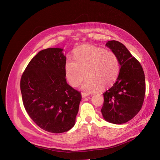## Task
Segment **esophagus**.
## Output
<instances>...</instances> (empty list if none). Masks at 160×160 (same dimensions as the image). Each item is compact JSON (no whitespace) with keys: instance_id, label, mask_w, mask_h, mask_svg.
Here are the masks:
<instances>
[{"instance_id":"34e87169","label":"esophagus","mask_w":160,"mask_h":160,"mask_svg":"<svg viewBox=\"0 0 160 160\" xmlns=\"http://www.w3.org/2000/svg\"><path fill=\"white\" fill-rule=\"evenodd\" d=\"M89 95V94L88 93H82V98H85V97H88Z\"/></svg>"}]
</instances>
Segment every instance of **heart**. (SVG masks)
Masks as SVG:
<instances>
[{
    "label": "heart",
    "mask_w": 160,
    "mask_h": 160,
    "mask_svg": "<svg viewBox=\"0 0 160 160\" xmlns=\"http://www.w3.org/2000/svg\"><path fill=\"white\" fill-rule=\"evenodd\" d=\"M74 61L68 58L65 72L70 84L77 87L85 77L82 88L91 92L98 86L105 88L115 82L120 70L119 60L112 50L90 45H83L74 51Z\"/></svg>",
    "instance_id": "b5f03b06"
}]
</instances>
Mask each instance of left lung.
<instances>
[{"mask_svg": "<svg viewBox=\"0 0 160 160\" xmlns=\"http://www.w3.org/2000/svg\"><path fill=\"white\" fill-rule=\"evenodd\" d=\"M106 45L118 56L121 67L115 83L103 93L101 112L108 122L122 124L141 110L146 89L145 74L139 62L122 43L112 40Z\"/></svg>", "mask_w": 160, "mask_h": 160, "instance_id": "obj_1", "label": "left lung"}]
</instances>
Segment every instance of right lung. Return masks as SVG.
<instances>
[{
  "label": "right lung",
  "instance_id": "add662e5",
  "mask_svg": "<svg viewBox=\"0 0 160 160\" xmlns=\"http://www.w3.org/2000/svg\"><path fill=\"white\" fill-rule=\"evenodd\" d=\"M60 48L42 50L33 57L21 78L25 110L39 127L60 133L75 124L82 96L67 83L66 57Z\"/></svg>",
  "mask_w": 160,
  "mask_h": 160
}]
</instances>
